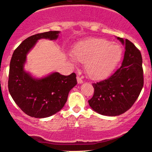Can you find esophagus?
Segmentation results:
<instances>
[{
  "instance_id": "34e87169",
  "label": "esophagus",
  "mask_w": 152,
  "mask_h": 152,
  "mask_svg": "<svg viewBox=\"0 0 152 152\" xmlns=\"http://www.w3.org/2000/svg\"><path fill=\"white\" fill-rule=\"evenodd\" d=\"M77 83L78 84H82L83 82V80H82V79H81L80 77H77Z\"/></svg>"
}]
</instances>
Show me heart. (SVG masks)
I'll return each instance as SVG.
<instances>
[{
  "label": "heart",
  "mask_w": 152,
  "mask_h": 152,
  "mask_svg": "<svg viewBox=\"0 0 152 152\" xmlns=\"http://www.w3.org/2000/svg\"><path fill=\"white\" fill-rule=\"evenodd\" d=\"M72 61L86 63L87 74L93 80H101L113 71L122 57L117 43L104 39H89L76 45Z\"/></svg>",
  "instance_id": "1"
}]
</instances>
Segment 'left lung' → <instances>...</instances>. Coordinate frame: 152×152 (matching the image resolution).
Instances as JSON below:
<instances>
[{
	"label": "left lung",
	"mask_w": 152,
	"mask_h": 152,
	"mask_svg": "<svg viewBox=\"0 0 152 152\" xmlns=\"http://www.w3.org/2000/svg\"><path fill=\"white\" fill-rule=\"evenodd\" d=\"M117 39L125 47L121 67L109 78L93 84L94 95L88 100L93 111L103 115L116 116L128 111L144 84L140 50L128 39Z\"/></svg>",
	"instance_id": "left-lung-1"
}]
</instances>
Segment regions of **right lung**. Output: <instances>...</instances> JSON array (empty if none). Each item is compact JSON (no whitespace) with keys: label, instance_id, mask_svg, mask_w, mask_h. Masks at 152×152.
<instances>
[{"label":"right lung","instance_id":"right-lung-1","mask_svg":"<svg viewBox=\"0 0 152 152\" xmlns=\"http://www.w3.org/2000/svg\"><path fill=\"white\" fill-rule=\"evenodd\" d=\"M59 31H49L32 35L23 41L14 51L10 65L8 89L18 107L33 118H47L64 107L70 91L77 84L76 75H62L52 72L41 78H36L24 70L27 55L38 40H56Z\"/></svg>","mask_w":152,"mask_h":152}]
</instances>
